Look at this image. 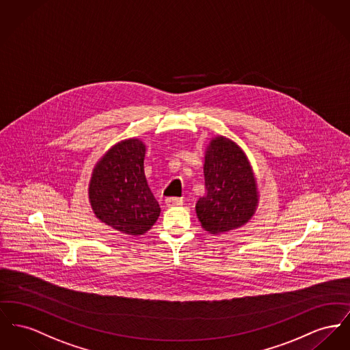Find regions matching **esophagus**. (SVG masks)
<instances>
[{
  "label": "esophagus",
  "instance_id": "obj_1",
  "mask_svg": "<svg viewBox=\"0 0 350 350\" xmlns=\"http://www.w3.org/2000/svg\"><path fill=\"white\" fill-rule=\"evenodd\" d=\"M165 204L167 207H174V206H181L184 204L183 198H177V197H169L165 200Z\"/></svg>",
  "mask_w": 350,
  "mask_h": 350
}]
</instances>
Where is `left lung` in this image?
Instances as JSON below:
<instances>
[{"label":"left lung","instance_id":"1","mask_svg":"<svg viewBox=\"0 0 350 350\" xmlns=\"http://www.w3.org/2000/svg\"><path fill=\"white\" fill-rule=\"evenodd\" d=\"M206 194L196 204L201 226L224 234L245 226L259 204L252 166L242 148L225 136H215L205 150Z\"/></svg>","mask_w":350,"mask_h":350}]
</instances>
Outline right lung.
Wrapping results in <instances>:
<instances>
[{"label":"right lung","mask_w":350,"mask_h":350,"mask_svg":"<svg viewBox=\"0 0 350 350\" xmlns=\"http://www.w3.org/2000/svg\"><path fill=\"white\" fill-rule=\"evenodd\" d=\"M145 150L135 137L112 145L95 165L88 185L95 217L132 237L150 230L161 211L145 178Z\"/></svg>","instance_id":"add662e5"}]
</instances>
